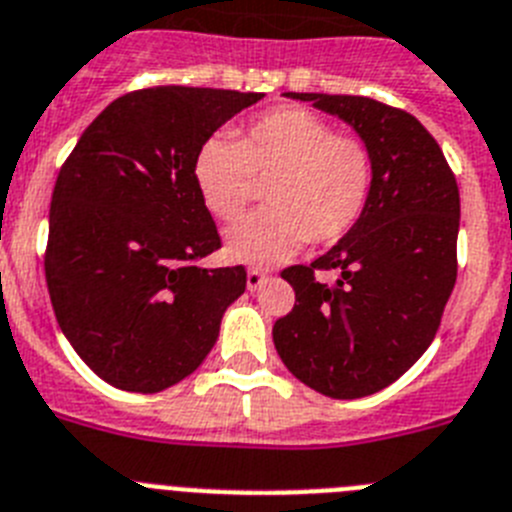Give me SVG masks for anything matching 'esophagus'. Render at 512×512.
I'll return each mask as SVG.
<instances>
[{
    "mask_svg": "<svg viewBox=\"0 0 512 512\" xmlns=\"http://www.w3.org/2000/svg\"><path fill=\"white\" fill-rule=\"evenodd\" d=\"M264 282H266V272H261V269H248V274H246L248 290L251 292L261 290V287H264Z\"/></svg>",
    "mask_w": 512,
    "mask_h": 512,
    "instance_id": "obj_1",
    "label": "esophagus"
}]
</instances>
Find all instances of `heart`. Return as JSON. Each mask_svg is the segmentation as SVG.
<instances>
[{
  "label": "heart",
  "mask_w": 512,
  "mask_h": 512,
  "mask_svg": "<svg viewBox=\"0 0 512 512\" xmlns=\"http://www.w3.org/2000/svg\"><path fill=\"white\" fill-rule=\"evenodd\" d=\"M194 186L217 220L246 212L256 181H269L264 212L251 214L225 235L230 259L274 266L305 243H334L355 227L368 204L373 163L355 137L334 134L321 116L279 106L235 134L212 137L196 150Z\"/></svg>",
  "instance_id": "obj_1"
}]
</instances>
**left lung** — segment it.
I'll return each mask as SVG.
<instances>
[{"label":"left lung","instance_id":"obj_1","mask_svg":"<svg viewBox=\"0 0 512 512\" xmlns=\"http://www.w3.org/2000/svg\"><path fill=\"white\" fill-rule=\"evenodd\" d=\"M339 116L373 163L355 227L310 266L282 272L295 308L274 323V347L298 381L331 399L391 386L435 339L456 285L461 199L443 150L412 113L362 95L287 93ZM334 268L336 286L316 271Z\"/></svg>","mask_w":512,"mask_h":512}]
</instances>
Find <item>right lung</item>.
Here are the masks:
<instances>
[{
    "label": "right lung",
    "instance_id": "add662e5",
    "mask_svg": "<svg viewBox=\"0 0 512 512\" xmlns=\"http://www.w3.org/2000/svg\"><path fill=\"white\" fill-rule=\"evenodd\" d=\"M259 100L183 85L121 95L61 165L48 295L74 352L121 391L157 393L194 373L246 292L243 266H199L220 235L191 165L214 131Z\"/></svg>",
    "mask_w": 512,
    "mask_h": 512
}]
</instances>
